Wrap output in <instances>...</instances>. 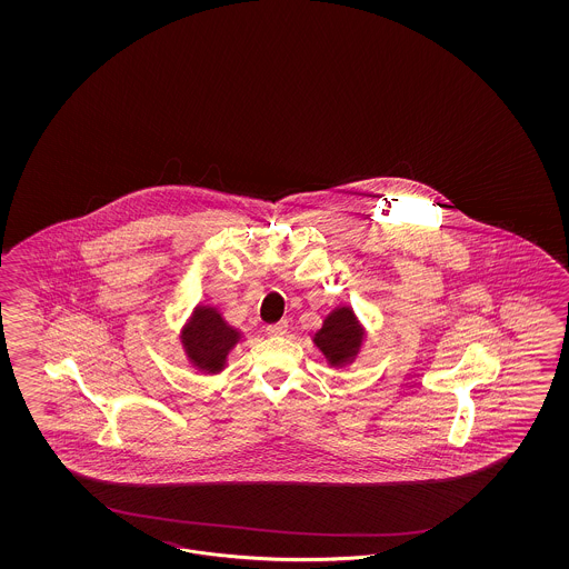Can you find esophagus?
Instances as JSON below:
<instances>
[{
    "label": "esophagus",
    "instance_id": "esophagus-1",
    "mask_svg": "<svg viewBox=\"0 0 569 569\" xmlns=\"http://www.w3.org/2000/svg\"><path fill=\"white\" fill-rule=\"evenodd\" d=\"M267 331V336H283L286 331H288V321L283 319V321H279V323H273V326H267L264 328Z\"/></svg>",
    "mask_w": 569,
    "mask_h": 569
}]
</instances>
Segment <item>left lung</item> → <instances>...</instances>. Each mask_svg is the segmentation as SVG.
Masks as SVG:
<instances>
[{
    "label": "left lung",
    "instance_id": "obj_1",
    "mask_svg": "<svg viewBox=\"0 0 569 569\" xmlns=\"http://www.w3.org/2000/svg\"><path fill=\"white\" fill-rule=\"evenodd\" d=\"M365 326L348 305L329 310L321 328L312 333V345L326 357L329 367L345 369L359 359L365 345Z\"/></svg>",
    "mask_w": 569,
    "mask_h": 569
}]
</instances>
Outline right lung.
<instances>
[{
  "instance_id": "add662e5",
  "label": "right lung",
  "mask_w": 569,
  "mask_h": 569,
  "mask_svg": "<svg viewBox=\"0 0 569 569\" xmlns=\"http://www.w3.org/2000/svg\"><path fill=\"white\" fill-rule=\"evenodd\" d=\"M179 340L193 369L204 376H217L227 367L231 350L243 340V331L233 328L217 307L200 302L183 323Z\"/></svg>"
}]
</instances>
